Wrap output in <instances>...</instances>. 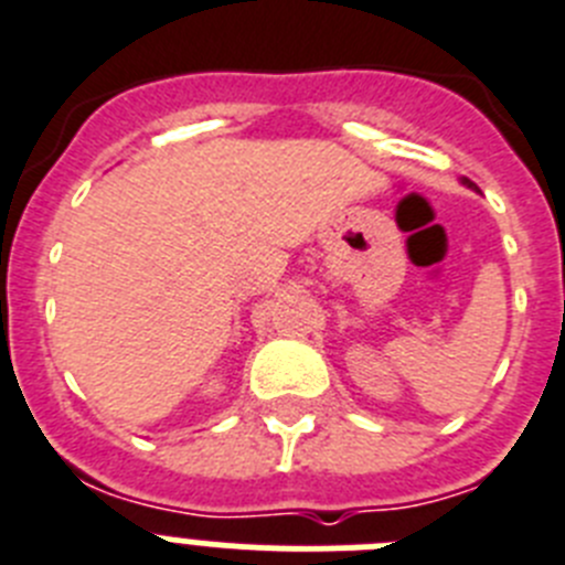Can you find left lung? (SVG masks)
<instances>
[{
  "label": "left lung",
  "mask_w": 565,
  "mask_h": 565,
  "mask_svg": "<svg viewBox=\"0 0 565 565\" xmlns=\"http://www.w3.org/2000/svg\"><path fill=\"white\" fill-rule=\"evenodd\" d=\"M460 184H466V188H469V190H478V188H475V184H472V181H469V179H460Z\"/></svg>",
  "instance_id": "obj_1"
}]
</instances>
